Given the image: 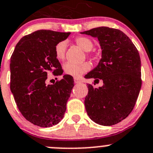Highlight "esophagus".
Returning <instances> with one entry per match:
<instances>
[{
    "label": "esophagus",
    "instance_id": "esophagus-1",
    "mask_svg": "<svg viewBox=\"0 0 153 153\" xmlns=\"http://www.w3.org/2000/svg\"><path fill=\"white\" fill-rule=\"evenodd\" d=\"M74 82H75V84H80V83H81V81L77 79V78H74Z\"/></svg>",
    "mask_w": 153,
    "mask_h": 153
}]
</instances>
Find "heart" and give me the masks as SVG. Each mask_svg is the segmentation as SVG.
<instances>
[{
  "instance_id": "obj_1",
  "label": "heart",
  "mask_w": 153,
  "mask_h": 153,
  "mask_svg": "<svg viewBox=\"0 0 153 153\" xmlns=\"http://www.w3.org/2000/svg\"><path fill=\"white\" fill-rule=\"evenodd\" d=\"M75 43L79 47H81L85 52H89L93 47V43L89 38L86 37H79L75 39ZM67 49V43L65 41H61L55 47V57L59 61H63L65 58V52ZM91 66L89 63L84 62L82 64H76L72 62H67L64 64V69L65 72L71 76L78 78L86 73L90 69Z\"/></svg>"
}]
</instances>
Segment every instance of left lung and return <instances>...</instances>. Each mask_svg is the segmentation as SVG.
Listing matches in <instances>:
<instances>
[{
	"label": "left lung",
	"mask_w": 153,
	"mask_h": 153,
	"mask_svg": "<svg viewBox=\"0 0 153 153\" xmlns=\"http://www.w3.org/2000/svg\"><path fill=\"white\" fill-rule=\"evenodd\" d=\"M98 40L101 58L86 78L102 80V86L88 84L84 101L87 115L103 126L125 119L133 109L141 87V59L129 37L119 29L97 27L81 32Z\"/></svg>",
	"instance_id": "left-lung-1"
}]
</instances>
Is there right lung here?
I'll return each instance as SVG.
<instances>
[{"label": "right lung", "instance_id": "add662e5", "mask_svg": "<svg viewBox=\"0 0 153 153\" xmlns=\"http://www.w3.org/2000/svg\"><path fill=\"white\" fill-rule=\"evenodd\" d=\"M70 32L35 31L23 37L10 59V88L23 116L41 127L57 124L64 118L67 102L74 86L73 78L64 75L55 84L47 85V73L55 75L63 69L55 55V47Z\"/></svg>", "mask_w": 153, "mask_h": 153}]
</instances>
